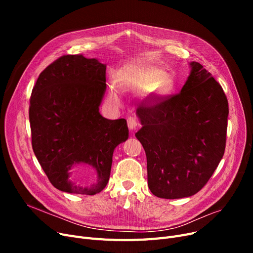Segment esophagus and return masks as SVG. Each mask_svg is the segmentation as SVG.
<instances>
[{"label": "esophagus", "instance_id": "1", "mask_svg": "<svg viewBox=\"0 0 253 253\" xmlns=\"http://www.w3.org/2000/svg\"><path fill=\"white\" fill-rule=\"evenodd\" d=\"M127 124H128V127H129L130 130L135 129L137 127V125H138L137 120L135 118H133V117H129L127 119Z\"/></svg>", "mask_w": 253, "mask_h": 253}]
</instances>
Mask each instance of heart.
I'll list each match as a JSON object with an SVG mask.
<instances>
[{
  "label": "heart",
  "mask_w": 253,
  "mask_h": 253,
  "mask_svg": "<svg viewBox=\"0 0 253 253\" xmlns=\"http://www.w3.org/2000/svg\"><path fill=\"white\" fill-rule=\"evenodd\" d=\"M164 78V73L160 70H147L138 72L136 74H130L129 72H122L120 74L119 85L122 88H133L140 90H148L153 88L156 84L155 90L159 93H165L170 88V83ZM110 98L113 102L118 103L120 97L116 90L110 91Z\"/></svg>",
  "instance_id": "heart-1"
}]
</instances>
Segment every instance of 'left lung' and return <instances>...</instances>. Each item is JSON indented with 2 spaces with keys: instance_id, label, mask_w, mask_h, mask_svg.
Listing matches in <instances>:
<instances>
[{
  "instance_id": "1",
  "label": "left lung",
  "mask_w": 253,
  "mask_h": 253,
  "mask_svg": "<svg viewBox=\"0 0 253 253\" xmlns=\"http://www.w3.org/2000/svg\"><path fill=\"white\" fill-rule=\"evenodd\" d=\"M181 91L140 104L135 133L147 155L148 184L163 199L190 197L213 174L224 154L229 103L216 80L199 62ZM153 98H150V102Z\"/></svg>"
}]
</instances>
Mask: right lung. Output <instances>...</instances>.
Instances as JSON below:
<instances>
[{
  "label": "right lung",
  "instance_id": "right-lung-1",
  "mask_svg": "<svg viewBox=\"0 0 253 253\" xmlns=\"http://www.w3.org/2000/svg\"><path fill=\"white\" fill-rule=\"evenodd\" d=\"M105 69L95 58L63 55L40 74L33 88V150L53 187L62 192L100 193L110 179L114 150L128 138L125 119L108 120L99 113ZM79 164L97 171V182L89 188L71 180Z\"/></svg>",
  "mask_w": 253,
  "mask_h": 253
}]
</instances>
